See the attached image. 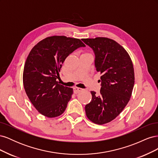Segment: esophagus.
<instances>
[{"label":"esophagus","mask_w":158,"mask_h":158,"mask_svg":"<svg viewBox=\"0 0 158 158\" xmlns=\"http://www.w3.org/2000/svg\"><path fill=\"white\" fill-rule=\"evenodd\" d=\"M82 88H78V87H74V88H73V92H74V94H78L79 92H82Z\"/></svg>","instance_id":"esophagus-1"}]
</instances>
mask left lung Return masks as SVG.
Instances as JSON below:
<instances>
[{
	"mask_svg": "<svg viewBox=\"0 0 158 158\" xmlns=\"http://www.w3.org/2000/svg\"><path fill=\"white\" fill-rule=\"evenodd\" d=\"M95 54V67L102 74L99 95L91 92L92 101L85 106L91 121L103 125L120 114L131 97L135 84L132 62L127 51L107 37L82 39Z\"/></svg>",
	"mask_w": 158,
	"mask_h": 158,
	"instance_id": "obj_1",
	"label": "left lung"
}]
</instances>
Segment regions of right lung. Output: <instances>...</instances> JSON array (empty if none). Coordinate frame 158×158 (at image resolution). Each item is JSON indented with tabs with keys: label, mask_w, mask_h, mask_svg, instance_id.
I'll return each mask as SVG.
<instances>
[{
	"label": "right lung",
	"mask_w": 158,
	"mask_h": 158,
	"mask_svg": "<svg viewBox=\"0 0 158 158\" xmlns=\"http://www.w3.org/2000/svg\"><path fill=\"white\" fill-rule=\"evenodd\" d=\"M84 47L79 39L55 35L41 40L30 52L23 69V87L33 106L43 115L56 117L65 111L73 89L56 80L66 57Z\"/></svg>",
	"instance_id": "obj_1"
}]
</instances>
